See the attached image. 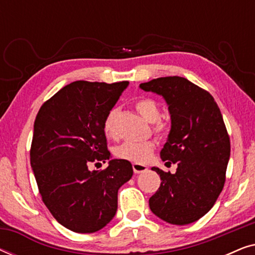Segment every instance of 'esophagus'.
<instances>
[{
	"label": "esophagus",
	"mask_w": 255,
	"mask_h": 255,
	"mask_svg": "<svg viewBox=\"0 0 255 255\" xmlns=\"http://www.w3.org/2000/svg\"><path fill=\"white\" fill-rule=\"evenodd\" d=\"M132 168H133V172L135 174L144 173L147 170V167H146L145 165H140V163H133V165H132Z\"/></svg>",
	"instance_id": "1"
}]
</instances>
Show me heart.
Listing matches in <instances>:
<instances>
[{"instance_id": "heart-1", "label": "heart", "mask_w": 255, "mask_h": 255, "mask_svg": "<svg viewBox=\"0 0 255 255\" xmlns=\"http://www.w3.org/2000/svg\"><path fill=\"white\" fill-rule=\"evenodd\" d=\"M135 108L140 113L142 117L149 123H154V130L161 132L166 128V123L160 121V108L158 103L152 99H141L135 103ZM118 110L113 109L108 114L103 124V130L107 137H116V117ZM155 148V144L153 141H142V142H131L127 141L117 146L115 148V155L117 158L128 160V161L135 163H145L151 158L153 151Z\"/></svg>"}]
</instances>
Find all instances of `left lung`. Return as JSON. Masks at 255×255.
Returning <instances> with one entry per match:
<instances>
[{"instance_id": "8db88e82", "label": "left lung", "mask_w": 255, "mask_h": 255, "mask_svg": "<svg viewBox=\"0 0 255 255\" xmlns=\"http://www.w3.org/2000/svg\"><path fill=\"white\" fill-rule=\"evenodd\" d=\"M139 88L165 100L170 130L160 156L177 165L175 174L152 167L161 184L149 209L169 224H190L214 207L224 187L230 138L221 110L210 94L181 76L154 79Z\"/></svg>"}]
</instances>
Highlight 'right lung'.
Masks as SVG:
<instances>
[{
  "instance_id": "1",
  "label": "right lung",
  "mask_w": 255,
  "mask_h": 255,
  "mask_svg": "<svg viewBox=\"0 0 255 255\" xmlns=\"http://www.w3.org/2000/svg\"><path fill=\"white\" fill-rule=\"evenodd\" d=\"M128 82L69 83L38 111L31 167L52 216L78 233L100 231L117 211L118 189L133 175L130 161L111 159L103 124ZM109 159L104 171L89 162Z\"/></svg>"
}]
</instances>
